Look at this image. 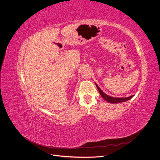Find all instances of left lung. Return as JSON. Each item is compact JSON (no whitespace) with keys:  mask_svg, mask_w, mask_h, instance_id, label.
I'll return each instance as SVG.
<instances>
[{"mask_svg":"<svg viewBox=\"0 0 160 160\" xmlns=\"http://www.w3.org/2000/svg\"><path fill=\"white\" fill-rule=\"evenodd\" d=\"M97 88L99 92L100 95L103 97V98L106 100L107 101L111 103H121V102H124V101H126L128 100H129L130 99H132L133 97V95L127 97V98H113V97H111L110 96H108L107 94H105L100 89V88L98 86V85L95 83Z\"/></svg>","mask_w":160,"mask_h":160,"instance_id":"obj_1","label":"left lung"}]
</instances>
